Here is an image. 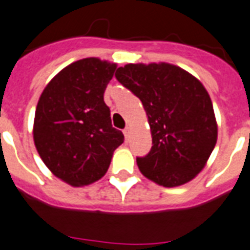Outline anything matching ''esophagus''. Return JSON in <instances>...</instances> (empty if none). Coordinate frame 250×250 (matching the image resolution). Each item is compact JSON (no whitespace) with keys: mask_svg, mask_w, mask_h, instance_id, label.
I'll return each mask as SVG.
<instances>
[{"mask_svg":"<svg viewBox=\"0 0 250 250\" xmlns=\"http://www.w3.org/2000/svg\"><path fill=\"white\" fill-rule=\"evenodd\" d=\"M129 134H130V127L126 126L125 129H124V136H125V138H129Z\"/></svg>","mask_w":250,"mask_h":250,"instance_id":"obj_1","label":"esophagus"}]
</instances>
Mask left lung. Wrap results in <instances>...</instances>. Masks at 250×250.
Segmentation results:
<instances>
[{"instance_id": "left-lung-1", "label": "left lung", "mask_w": 250, "mask_h": 250, "mask_svg": "<svg viewBox=\"0 0 250 250\" xmlns=\"http://www.w3.org/2000/svg\"><path fill=\"white\" fill-rule=\"evenodd\" d=\"M116 78L146 112L152 149L138 169L165 188L189 183L201 172L217 143L212 100L197 78L172 63H127Z\"/></svg>"}]
</instances>
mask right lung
Instances as JSON below:
<instances>
[{"instance_id":"add662e5","label":"right lung","mask_w":250,"mask_h":250,"mask_svg":"<svg viewBox=\"0 0 250 250\" xmlns=\"http://www.w3.org/2000/svg\"><path fill=\"white\" fill-rule=\"evenodd\" d=\"M116 69L96 57L78 60L56 74L38 100L34 145L49 170L72 187L103 177L124 143L104 101Z\"/></svg>"}]
</instances>
